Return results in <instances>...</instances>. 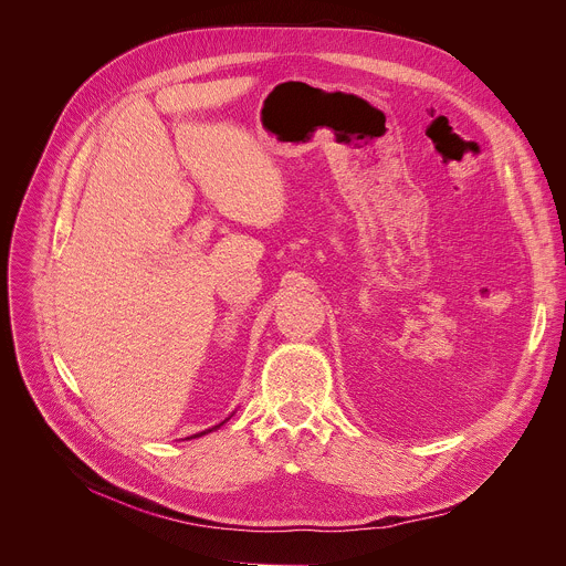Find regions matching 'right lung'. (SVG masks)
Segmentation results:
<instances>
[{
	"label": "right lung",
	"instance_id": "right-lung-1",
	"mask_svg": "<svg viewBox=\"0 0 566 566\" xmlns=\"http://www.w3.org/2000/svg\"><path fill=\"white\" fill-rule=\"evenodd\" d=\"M222 426V423H220ZM220 426H216V428H220ZM216 428H209V430H205V432H200V434H193V437H202V434H207V432H211V430H216Z\"/></svg>",
	"mask_w": 566,
	"mask_h": 566
}]
</instances>
